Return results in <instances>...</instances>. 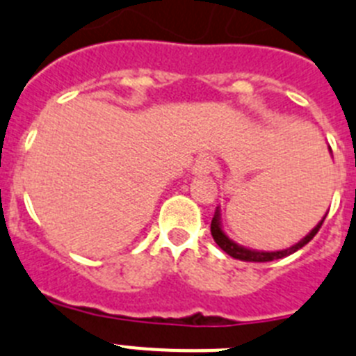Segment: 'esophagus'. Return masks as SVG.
<instances>
[{
    "label": "esophagus",
    "mask_w": 356,
    "mask_h": 356,
    "mask_svg": "<svg viewBox=\"0 0 356 356\" xmlns=\"http://www.w3.org/2000/svg\"><path fill=\"white\" fill-rule=\"evenodd\" d=\"M214 168V161L209 156H200V158L195 161L193 165V175H198V177H204V175H209Z\"/></svg>",
    "instance_id": "1"
}]
</instances>
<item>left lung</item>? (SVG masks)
<instances>
[{
  "label": "left lung",
  "instance_id": "8db88e82",
  "mask_svg": "<svg viewBox=\"0 0 356 356\" xmlns=\"http://www.w3.org/2000/svg\"><path fill=\"white\" fill-rule=\"evenodd\" d=\"M328 150H330V154H332V149H330V145H328ZM325 218H326V214L321 218V222L314 227V229L307 234L305 238L300 239L296 245L289 246V248L277 250V252H266V250L248 248V246H243V245H239V243L234 241V239H230L229 236H227L225 230H223L222 209H220V207H216V211H214L213 222H211V234H213L214 243H216V245L220 246V248H222L227 255H230V257L238 259V261H245V262H270V261H275V259L287 257V255L294 254V252H298L300 248H303V246H305L307 243H309L310 239L316 236V234H318V230L321 229L323 222H325Z\"/></svg>",
  "mask_w": 356,
  "mask_h": 356
}]
</instances>
